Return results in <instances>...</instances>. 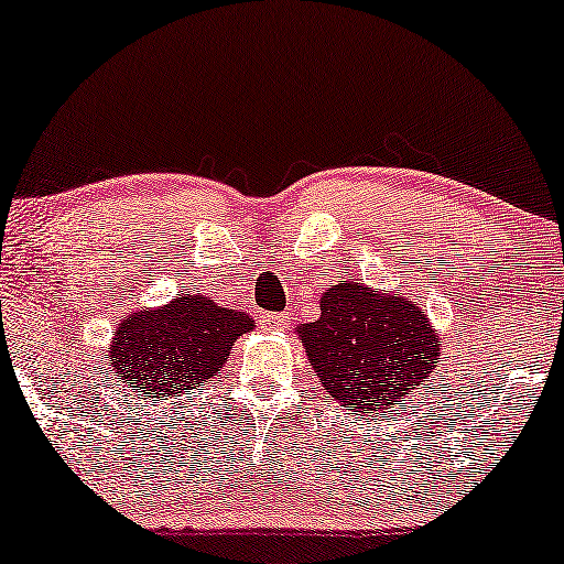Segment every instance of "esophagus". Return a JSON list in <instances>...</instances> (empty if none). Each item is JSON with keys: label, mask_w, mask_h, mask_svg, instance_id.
Returning <instances> with one entry per match:
<instances>
[{"label": "esophagus", "mask_w": 564, "mask_h": 564, "mask_svg": "<svg viewBox=\"0 0 564 564\" xmlns=\"http://www.w3.org/2000/svg\"><path fill=\"white\" fill-rule=\"evenodd\" d=\"M259 323L264 330H282L288 326V315H261Z\"/></svg>", "instance_id": "obj_1"}]
</instances>
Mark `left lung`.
Returning a JSON list of instances; mask_svg holds the SVG:
<instances>
[{"label":"left lung","instance_id":"left-lung-1","mask_svg":"<svg viewBox=\"0 0 564 564\" xmlns=\"http://www.w3.org/2000/svg\"><path fill=\"white\" fill-rule=\"evenodd\" d=\"M297 338L321 388L346 411H388L431 382L442 336L403 292L341 280L321 295V318Z\"/></svg>","mask_w":564,"mask_h":564}]
</instances>
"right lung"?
I'll use <instances>...</instances> for the list:
<instances>
[{
  "label": "right lung",
  "mask_w": 564,
  "mask_h": 564,
  "mask_svg": "<svg viewBox=\"0 0 564 564\" xmlns=\"http://www.w3.org/2000/svg\"><path fill=\"white\" fill-rule=\"evenodd\" d=\"M251 330L249 313L220 307L195 292L128 313L112 330L105 359L115 380L145 398H174L220 375L234 344Z\"/></svg>",
  "instance_id": "obj_1"
}]
</instances>
